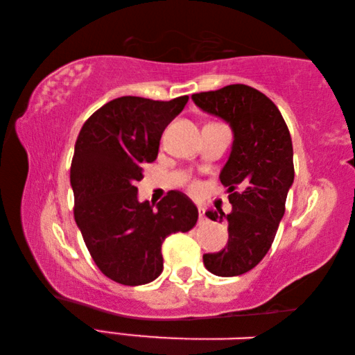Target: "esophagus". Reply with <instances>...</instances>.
<instances>
[{
  "mask_svg": "<svg viewBox=\"0 0 355 355\" xmlns=\"http://www.w3.org/2000/svg\"><path fill=\"white\" fill-rule=\"evenodd\" d=\"M207 220V218H205V208H202V207H199V222L200 224H203V222Z\"/></svg>",
  "mask_w": 355,
  "mask_h": 355,
  "instance_id": "1",
  "label": "esophagus"
}]
</instances>
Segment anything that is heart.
Returning a JSON list of instances; mask_svg holds the SVG:
<instances>
[{
	"mask_svg": "<svg viewBox=\"0 0 355 355\" xmlns=\"http://www.w3.org/2000/svg\"><path fill=\"white\" fill-rule=\"evenodd\" d=\"M191 189L196 191L197 189V183H191Z\"/></svg>",
	"mask_w": 355,
	"mask_h": 355,
	"instance_id": "b5f03b06",
	"label": "heart"
}]
</instances>
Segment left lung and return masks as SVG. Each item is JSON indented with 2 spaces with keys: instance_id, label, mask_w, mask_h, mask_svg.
<instances>
[{
  "instance_id": "1",
  "label": "left lung",
  "mask_w": 355,
  "mask_h": 355,
  "mask_svg": "<svg viewBox=\"0 0 355 355\" xmlns=\"http://www.w3.org/2000/svg\"><path fill=\"white\" fill-rule=\"evenodd\" d=\"M200 110L230 123L235 135L232 153L220 172L232 213L207 211L211 220L228 222V243L220 252L203 255L209 272L235 277L260 263L285 214L294 180L293 142L279 107L245 84L192 95Z\"/></svg>"
}]
</instances>
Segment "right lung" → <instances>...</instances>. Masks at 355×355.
Here are the masks:
<instances>
[{
	"mask_svg": "<svg viewBox=\"0 0 355 355\" xmlns=\"http://www.w3.org/2000/svg\"><path fill=\"white\" fill-rule=\"evenodd\" d=\"M188 95L169 101L120 97L84 122L70 166L73 216L92 260L107 279L136 286L163 272L161 245L189 232L199 211L188 196L169 191L153 205L137 200L142 164L158 156L159 139Z\"/></svg>",
	"mask_w": 355,
	"mask_h": 355,
	"instance_id": "add662e5",
	"label": "right lung"
}]
</instances>
